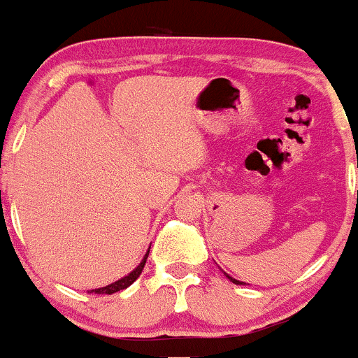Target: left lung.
<instances>
[{"label":"left lung","instance_id":"obj_1","mask_svg":"<svg viewBox=\"0 0 358 358\" xmlns=\"http://www.w3.org/2000/svg\"><path fill=\"white\" fill-rule=\"evenodd\" d=\"M227 277H228V279H230V280H231V282H233V284H243V282H240V280L233 279V277H230V275H228V274H227Z\"/></svg>","mask_w":358,"mask_h":358}]
</instances>
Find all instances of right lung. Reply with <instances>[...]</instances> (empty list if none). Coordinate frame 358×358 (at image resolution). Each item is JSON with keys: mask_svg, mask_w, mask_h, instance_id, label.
Wrapping results in <instances>:
<instances>
[{"mask_svg": "<svg viewBox=\"0 0 358 358\" xmlns=\"http://www.w3.org/2000/svg\"><path fill=\"white\" fill-rule=\"evenodd\" d=\"M148 252H150V247H148L147 254H145V257H143V259H142V262L138 264V267H135L134 271L130 272V274L125 275V277H122V279L116 280V282H113V284H110V286L99 287V289H92V291H87V292H90V294H91V292H94V294H113V292H118V291H122V289H127L128 286H131V284H134L135 280L138 279L140 274H142L143 267H145Z\"/></svg>", "mask_w": 358, "mask_h": 358, "instance_id": "right-lung-1", "label": "right lung"}]
</instances>
